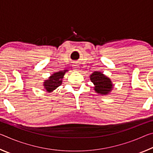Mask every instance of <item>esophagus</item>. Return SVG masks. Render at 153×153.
<instances>
[{"label": "esophagus", "mask_w": 153, "mask_h": 153, "mask_svg": "<svg viewBox=\"0 0 153 153\" xmlns=\"http://www.w3.org/2000/svg\"><path fill=\"white\" fill-rule=\"evenodd\" d=\"M74 70H76V71L78 70V67H74Z\"/></svg>", "instance_id": "obj_1"}]
</instances>
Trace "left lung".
Here are the masks:
<instances>
[{"label":"left lung","mask_w":153,"mask_h":153,"mask_svg":"<svg viewBox=\"0 0 153 153\" xmlns=\"http://www.w3.org/2000/svg\"><path fill=\"white\" fill-rule=\"evenodd\" d=\"M90 80L94 84V90L98 94L107 95L113 88L111 79L100 71H94L90 76Z\"/></svg>","instance_id":"1"}]
</instances>
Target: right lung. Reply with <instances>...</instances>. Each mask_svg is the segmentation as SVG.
Here are the masks:
<instances>
[{
  "instance_id": "obj_1",
  "label": "right lung",
  "mask_w": 153,
  "mask_h": 153,
  "mask_svg": "<svg viewBox=\"0 0 153 153\" xmlns=\"http://www.w3.org/2000/svg\"><path fill=\"white\" fill-rule=\"evenodd\" d=\"M67 70L60 71L58 72H55L52 76L48 77V79H46L44 82V87L47 92H52L53 90L61 86L62 84V79L63 78L65 74L66 73Z\"/></svg>"
}]
</instances>
